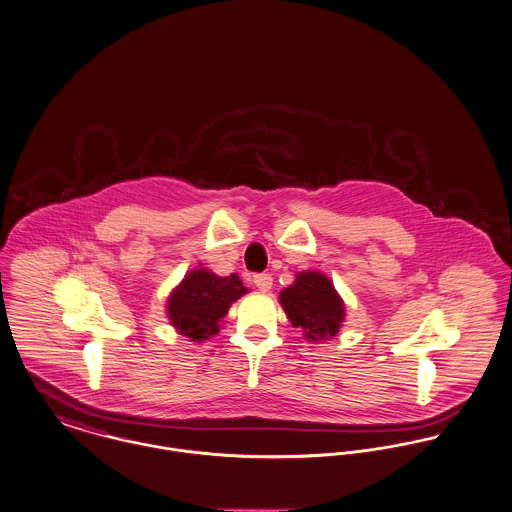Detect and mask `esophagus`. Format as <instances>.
I'll list each match as a JSON object with an SVG mask.
<instances>
[{"instance_id":"34e87169","label":"esophagus","mask_w":512,"mask_h":512,"mask_svg":"<svg viewBox=\"0 0 512 512\" xmlns=\"http://www.w3.org/2000/svg\"><path fill=\"white\" fill-rule=\"evenodd\" d=\"M253 283H255V286H257L259 290L267 292V290H271V286H273V277L267 275V273H259V275L253 277Z\"/></svg>"}]
</instances>
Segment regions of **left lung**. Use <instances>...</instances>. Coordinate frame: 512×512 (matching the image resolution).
<instances>
[{
	"mask_svg": "<svg viewBox=\"0 0 512 512\" xmlns=\"http://www.w3.org/2000/svg\"><path fill=\"white\" fill-rule=\"evenodd\" d=\"M281 304L292 326L302 328L308 340H328L340 332L343 302L334 284L320 273H300L281 292Z\"/></svg>",
	"mask_w": 512,
	"mask_h": 512,
	"instance_id": "8db88e82",
	"label": "left lung"
}]
</instances>
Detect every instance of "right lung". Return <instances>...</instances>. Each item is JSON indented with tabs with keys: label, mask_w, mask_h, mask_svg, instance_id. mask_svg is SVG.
Masks as SVG:
<instances>
[{
	"label": "right lung",
	"mask_w": 512,
	"mask_h": 512,
	"mask_svg": "<svg viewBox=\"0 0 512 512\" xmlns=\"http://www.w3.org/2000/svg\"><path fill=\"white\" fill-rule=\"evenodd\" d=\"M245 292L237 275L218 277L206 269L192 271L169 298L172 326L190 340H206L218 334V322L228 314L231 302Z\"/></svg>",
	"instance_id": "obj_1"
}]
</instances>
